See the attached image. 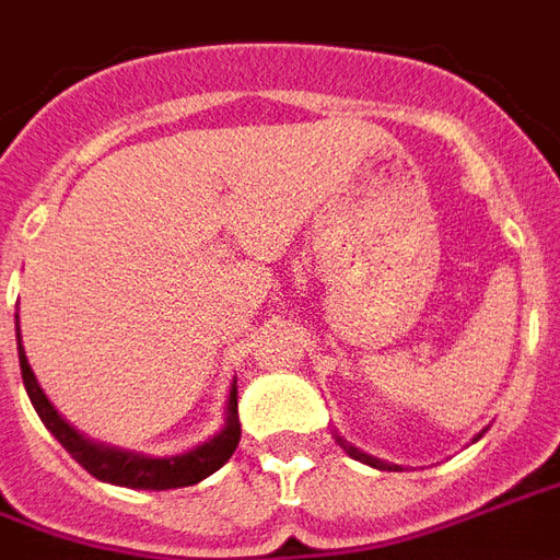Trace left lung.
<instances>
[{"instance_id":"left-lung-1","label":"left lung","mask_w":560,"mask_h":560,"mask_svg":"<svg viewBox=\"0 0 560 560\" xmlns=\"http://www.w3.org/2000/svg\"><path fill=\"white\" fill-rule=\"evenodd\" d=\"M485 431H487V428H485ZM485 431H481V434H475V436H472V443H478V440H481V436H485ZM334 436H336V443L342 445L345 452H348V457H354V460H360V464L375 466V469H386V472H393V469H401V466L386 464V460H381V457L365 455V452H360V448H357V445H351V443H348V440H342V436H339V434H334Z\"/></svg>"}]
</instances>
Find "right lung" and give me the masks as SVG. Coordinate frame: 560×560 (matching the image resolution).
I'll return each mask as SVG.
<instances>
[{"mask_svg": "<svg viewBox=\"0 0 560 560\" xmlns=\"http://www.w3.org/2000/svg\"><path fill=\"white\" fill-rule=\"evenodd\" d=\"M16 354H20V372H23L25 393L32 398L40 422L49 428V434L56 436L58 443L65 445L73 455L75 464H82L88 472L105 481V485L132 487V490H174V487H191L203 481L212 472L233 457L238 436H242V424H238V386H230L224 410V428L215 436H209L206 443L188 448L183 455L171 457H150L141 452H129V448H117V445L96 443L79 434L73 424L67 422L65 416L58 413L52 401L37 384L35 372L28 365L25 348L20 342V315H16Z\"/></svg>", "mask_w": 560, "mask_h": 560, "instance_id": "right-lung-1", "label": "right lung"}]
</instances>
